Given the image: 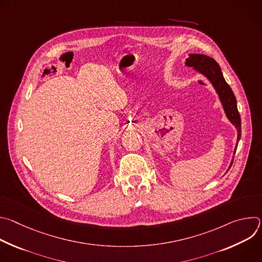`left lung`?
Wrapping results in <instances>:
<instances>
[{"label": "left lung", "mask_w": 262, "mask_h": 262, "mask_svg": "<svg viewBox=\"0 0 262 262\" xmlns=\"http://www.w3.org/2000/svg\"><path fill=\"white\" fill-rule=\"evenodd\" d=\"M185 65L189 67H194L197 71L204 74V76L211 82L216 93L219 94V97L224 106V110H225V113L228 119L237 129V144H238V141L242 135V122H241V116L237 110L236 98L234 96V93L232 92V89L226 83L225 79H224L219 64L215 62L214 59L208 56L201 55V54H191L190 57L185 60ZM236 147L234 150V155L236 151ZM232 163L233 161L231 162L229 169L232 166Z\"/></svg>", "instance_id": "1"}]
</instances>
